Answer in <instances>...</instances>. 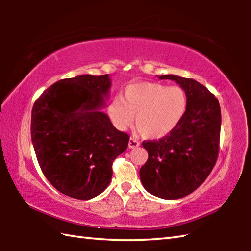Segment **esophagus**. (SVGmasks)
<instances>
[{"mask_svg":"<svg viewBox=\"0 0 251 251\" xmlns=\"http://www.w3.org/2000/svg\"><path fill=\"white\" fill-rule=\"evenodd\" d=\"M139 145H141V143H139L138 141H136V139H134V138L129 139V142H128V147L129 148H136V147H138Z\"/></svg>","mask_w":251,"mask_h":251,"instance_id":"34e87169","label":"esophagus"}]
</instances>
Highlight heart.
<instances>
[{
	"instance_id": "heart-1",
	"label": "heart",
	"mask_w": 251,
	"mask_h": 251,
	"mask_svg": "<svg viewBox=\"0 0 251 251\" xmlns=\"http://www.w3.org/2000/svg\"><path fill=\"white\" fill-rule=\"evenodd\" d=\"M187 96L179 86L142 82L128 85L124 97L110 101L108 114L117 128L126 129L134 123L147 138H163L176 128L184 117Z\"/></svg>"
}]
</instances>
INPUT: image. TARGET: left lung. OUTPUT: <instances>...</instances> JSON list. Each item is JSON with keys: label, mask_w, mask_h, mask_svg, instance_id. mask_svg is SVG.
I'll use <instances>...</instances> for the list:
<instances>
[{"label": "left lung", "mask_w": 251, "mask_h": 251, "mask_svg": "<svg viewBox=\"0 0 251 251\" xmlns=\"http://www.w3.org/2000/svg\"><path fill=\"white\" fill-rule=\"evenodd\" d=\"M185 91L186 113L179 124L159 141L143 142L148 159L139 171L148 193L164 199H179L201 186L215 166L219 151L222 113L219 101L192 78L163 75Z\"/></svg>", "instance_id": "left-lung-1"}]
</instances>
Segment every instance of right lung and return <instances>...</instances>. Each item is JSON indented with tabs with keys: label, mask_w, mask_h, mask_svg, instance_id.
I'll return each instance as SVG.
<instances>
[{
	"label": "right lung",
	"mask_w": 251,
	"mask_h": 251,
	"mask_svg": "<svg viewBox=\"0 0 251 251\" xmlns=\"http://www.w3.org/2000/svg\"><path fill=\"white\" fill-rule=\"evenodd\" d=\"M112 80L78 75L58 80L34 103L31 136L44 176L58 192L87 201L103 193L112 165L126 151L129 136L103 112Z\"/></svg>",
	"instance_id": "right-lung-1"
}]
</instances>
